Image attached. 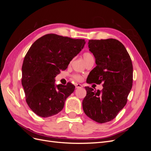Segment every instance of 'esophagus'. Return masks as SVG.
I'll return each mask as SVG.
<instances>
[{"label": "esophagus", "mask_w": 151, "mask_h": 151, "mask_svg": "<svg viewBox=\"0 0 151 151\" xmlns=\"http://www.w3.org/2000/svg\"><path fill=\"white\" fill-rule=\"evenodd\" d=\"M75 87H76V88H82L83 86L80 84H75Z\"/></svg>", "instance_id": "34e87169"}]
</instances>
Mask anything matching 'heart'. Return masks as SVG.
<instances>
[{
	"label": "heart",
	"instance_id": "b5f03b06",
	"mask_svg": "<svg viewBox=\"0 0 151 151\" xmlns=\"http://www.w3.org/2000/svg\"><path fill=\"white\" fill-rule=\"evenodd\" d=\"M83 57H84V59L85 62L88 61L89 59H90L91 58H93V55L91 54L90 52H86L84 53ZM72 78L74 79V80L77 81H81L82 80V76L81 75H79V74H73L72 75Z\"/></svg>",
	"mask_w": 151,
	"mask_h": 151
}]
</instances>
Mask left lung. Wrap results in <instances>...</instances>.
Wrapping results in <instances>:
<instances>
[{
	"mask_svg": "<svg viewBox=\"0 0 151 151\" xmlns=\"http://www.w3.org/2000/svg\"><path fill=\"white\" fill-rule=\"evenodd\" d=\"M88 47L96 66L86 82L103 83V88L96 91L85 87L83 108L91 119L103 123L113 120L126 105L133 83V65L124 45L117 40H90Z\"/></svg>",
	"mask_w": 151,
	"mask_h": 151,
	"instance_id": "left-lung-1",
	"label": "left lung"
}]
</instances>
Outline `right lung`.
<instances>
[{
  "mask_svg": "<svg viewBox=\"0 0 151 151\" xmlns=\"http://www.w3.org/2000/svg\"><path fill=\"white\" fill-rule=\"evenodd\" d=\"M84 39L47 34L36 40L22 66L21 83L26 101L36 115L49 117L60 112L75 86L55 84V77L65 70L72 59L84 48Z\"/></svg>",
  "mask_w": 151,
  "mask_h": 151,
  "instance_id": "obj_1",
  "label": "right lung"
}]
</instances>
